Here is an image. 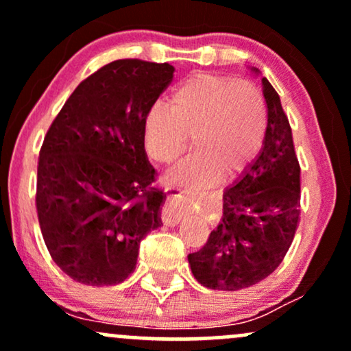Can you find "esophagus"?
<instances>
[{
  "mask_svg": "<svg viewBox=\"0 0 351 351\" xmlns=\"http://www.w3.org/2000/svg\"><path fill=\"white\" fill-rule=\"evenodd\" d=\"M165 195H167V199H165V204L162 208V221L167 226H175V224L178 223L181 208H183L184 204L198 201L196 198H184V196H181L178 191H175V189L171 188L165 189Z\"/></svg>",
  "mask_w": 351,
  "mask_h": 351,
  "instance_id": "34e87169",
  "label": "esophagus"
}]
</instances>
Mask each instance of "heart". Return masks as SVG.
<instances>
[{"label":"heart","instance_id":"1","mask_svg":"<svg viewBox=\"0 0 351 351\" xmlns=\"http://www.w3.org/2000/svg\"><path fill=\"white\" fill-rule=\"evenodd\" d=\"M267 110L252 82L226 75L195 72L180 80L142 125L148 160L170 165L186 148L191 155L171 171L168 181L199 188L216 178L229 180L243 171L263 145Z\"/></svg>","mask_w":351,"mask_h":351}]
</instances>
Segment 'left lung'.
<instances>
[{
	"instance_id": "left-lung-1",
	"label": "left lung",
	"mask_w": 351,
	"mask_h": 351,
	"mask_svg": "<svg viewBox=\"0 0 351 351\" xmlns=\"http://www.w3.org/2000/svg\"><path fill=\"white\" fill-rule=\"evenodd\" d=\"M267 128L259 156L223 193V216L188 256L195 279L215 291L251 287L279 267L300 221V165L280 97L263 77Z\"/></svg>"
}]
</instances>
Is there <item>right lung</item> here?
Returning <instances> with one entry per match:
<instances>
[{
    "mask_svg": "<svg viewBox=\"0 0 351 351\" xmlns=\"http://www.w3.org/2000/svg\"><path fill=\"white\" fill-rule=\"evenodd\" d=\"M175 67L119 59L75 87L39 152L36 209L52 261L86 285L120 284L160 226L163 191L142 125Z\"/></svg>",
    "mask_w": 351,
    "mask_h": 351,
    "instance_id": "add662e5",
    "label": "right lung"
}]
</instances>
